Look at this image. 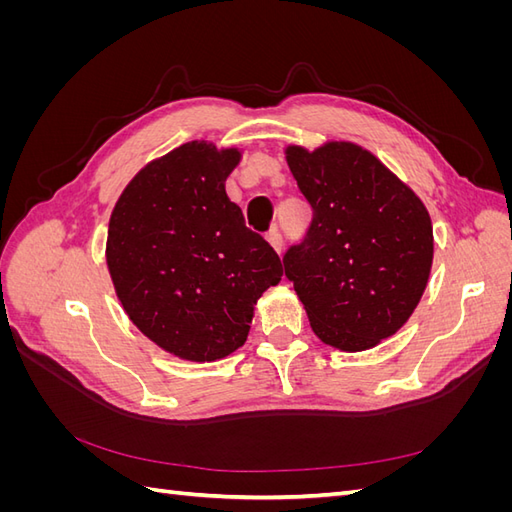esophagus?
Masks as SVG:
<instances>
[{"mask_svg":"<svg viewBox=\"0 0 512 512\" xmlns=\"http://www.w3.org/2000/svg\"><path fill=\"white\" fill-rule=\"evenodd\" d=\"M267 241H269V245L273 247V250H275L277 254H282V250H284V239H282V235H280V230L271 228V230L267 232Z\"/></svg>","mask_w":512,"mask_h":512,"instance_id":"obj_1","label":"esophagus"}]
</instances>
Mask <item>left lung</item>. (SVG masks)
Listing matches in <instances>:
<instances>
[{"mask_svg":"<svg viewBox=\"0 0 512 512\" xmlns=\"http://www.w3.org/2000/svg\"><path fill=\"white\" fill-rule=\"evenodd\" d=\"M314 218L284 254L286 277L324 344L361 352L395 335L421 301L433 262L431 218L374 153L329 141L286 147Z\"/></svg>","mask_w":512,"mask_h":512,"instance_id":"obj_1","label":"left lung"}]
</instances>
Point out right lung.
<instances>
[{
    "label": "right lung",
    "mask_w": 512,
    "mask_h": 512,
    "mask_svg": "<svg viewBox=\"0 0 512 512\" xmlns=\"http://www.w3.org/2000/svg\"><path fill=\"white\" fill-rule=\"evenodd\" d=\"M239 162L237 147L185 143L138 170L108 222L117 299L138 331L183 361L241 348L256 301L284 273L226 194Z\"/></svg>",
    "instance_id": "right-lung-1"
}]
</instances>
